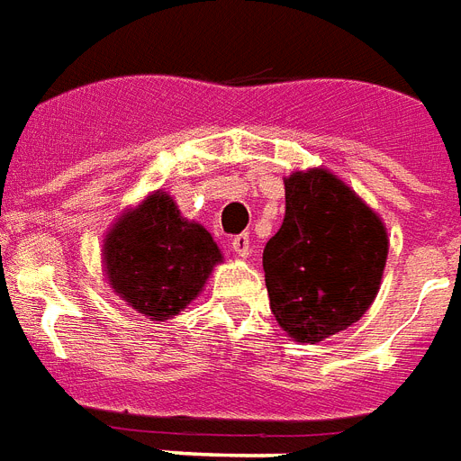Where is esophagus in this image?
I'll return each instance as SVG.
<instances>
[{
    "label": "esophagus",
    "mask_w": 461,
    "mask_h": 461,
    "mask_svg": "<svg viewBox=\"0 0 461 461\" xmlns=\"http://www.w3.org/2000/svg\"><path fill=\"white\" fill-rule=\"evenodd\" d=\"M230 248H233L235 254H240V257H248L249 249H252V240H249L248 233H240L230 238Z\"/></svg>",
    "instance_id": "obj_1"
}]
</instances>
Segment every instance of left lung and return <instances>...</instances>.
Listing matches in <instances>:
<instances>
[{"label": "left lung", "instance_id": "obj_1", "mask_svg": "<svg viewBox=\"0 0 461 461\" xmlns=\"http://www.w3.org/2000/svg\"><path fill=\"white\" fill-rule=\"evenodd\" d=\"M388 257L381 219L323 168L285 180V216L264 248L276 321L297 342L340 333L371 307Z\"/></svg>", "mask_w": 461, "mask_h": 461}]
</instances>
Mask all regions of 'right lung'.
<instances>
[{"instance_id":"obj_1","label":"right lung","mask_w":461,"mask_h":461,"mask_svg":"<svg viewBox=\"0 0 461 461\" xmlns=\"http://www.w3.org/2000/svg\"><path fill=\"white\" fill-rule=\"evenodd\" d=\"M221 252L212 235L180 216L164 193L113 226L104 245L112 288L140 314L171 319L197 297Z\"/></svg>"}]
</instances>
